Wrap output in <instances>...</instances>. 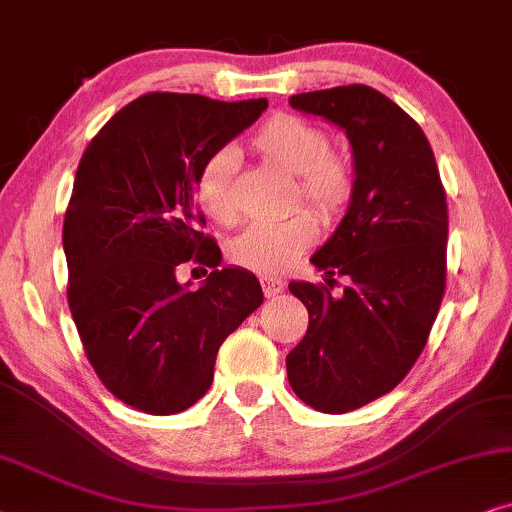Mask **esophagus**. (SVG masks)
<instances>
[{"instance_id":"esophagus-1","label":"esophagus","mask_w":512,"mask_h":512,"mask_svg":"<svg viewBox=\"0 0 512 512\" xmlns=\"http://www.w3.org/2000/svg\"><path fill=\"white\" fill-rule=\"evenodd\" d=\"M260 285H262V290H264V295L267 297H276L278 292L283 290V281L281 278H276V276H260Z\"/></svg>"}]
</instances>
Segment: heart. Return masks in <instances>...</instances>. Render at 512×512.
<instances>
[{
	"instance_id": "b5f03b06",
	"label": "heart",
	"mask_w": 512,
	"mask_h": 512,
	"mask_svg": "<svg viewBox=\"0 0 512 512\" xmlns=\"http://www.w3.org/2000/svg\"><path fill=\"white\" fill-rule=\"evenodd\" d=\"M252 149L271 166L295 177V199H302L323 220H335L349 208L356 192V170L349 156L330 149V135L295 114H274L252 135ZM196 201L210 220L231 224L238 213L236 159L215 152L196 175ZM318 227L311 213L281 222H255L229 245V257L241 267L262 274L288 269L316 241Z\"/></svg>"
}]
</instances>
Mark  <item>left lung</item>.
I'll return each mask as SVG.
<instances>
[{"mask_svg": "<svg viewBox=\"0 0 512 512\" xmlns=\"http://www.w3.org/2000/svg\"><path fill=\"white\" fill-rule=\"evenodd\" d=\"M290 105L346 133L356 192L311 264L349 278L290 283L309 327L288 353L299 400L325 414L358 410L393 391L424 351L447 276V194L424 131L391 98L351 84L297 93Z\"/></svg>", "mask_w": 512, "mask_h": 512, "instance_id": "left-lung-1", "label": "left lung"}]
</instances>
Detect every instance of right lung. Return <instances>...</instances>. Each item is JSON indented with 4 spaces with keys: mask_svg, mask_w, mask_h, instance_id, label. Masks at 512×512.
<instances>
[{
    "mask_svg": "<svg viewBox=\"0 0 512 512\" xmlns=\"http://www.w3.org/2000/svg\"><path fill=\"white\" fill-rule=\"evenodd\" d=\"M267 105L147 93L81 156L63 227L67 302L88 363L135 410L166 417L203 398L222 342L264 302L250 271L217 269L194 196L203 161ZM189 259L214 269L199 291L176 283Z\"/></svg>",
    "mask_w": 512,
    "mask_h": 512,
    "instance_id": "1",
    "label": "right lung"
}]
</instances>
